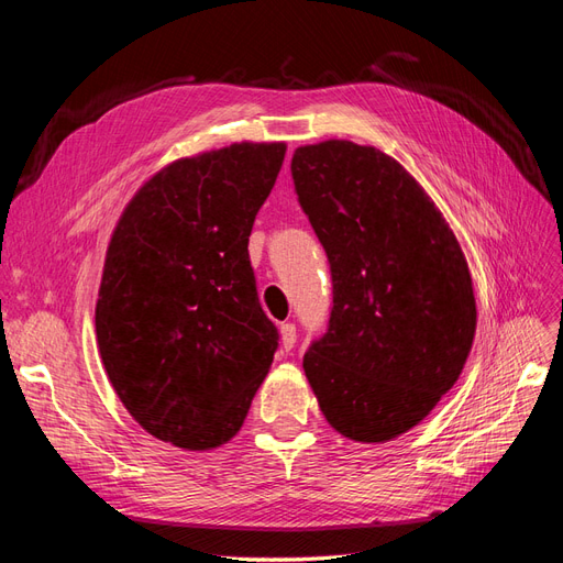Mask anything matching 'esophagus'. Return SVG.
I'll return each mask as SVG.
<instances>
[{"label":"esophagus","instance_id":"obj_1","mask_svg":"<svg viewBox=\"0 0 563 563\" xmlns=\"http://www.w3.org/2000/svg\"><path fill=\"white\" fill-rule=\"evenodd\" d=\"M279 335H282V347H284L286 352L294 350L296 340H298V335H296V323H291V321L282 323V327H279Z\"/></svg>","mask_w":563,"mask_h":563}]
</instances>
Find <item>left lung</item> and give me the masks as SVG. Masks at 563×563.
Returning a JSON list of instances; mask_svg holds the SVG:
<instances>
[{"label": "left lung", "mask_w": 563, "mask_h": 563, "mask_svg": "<svg viewBox=\"0 0 563 563\" xmlns=\"http://www.w3.org/2000/svg\"><path fill=\"white\" fill-rule=\"evenodd\" d=\"M291 176L333 282L329 329L305 352V376L333 430L380 444L416 428L467 362V261L428 192L376 147H298Z\"/></svg>", "instance_id": "1"}]
</instances>
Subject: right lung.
I'll use <instances>...</instances> for the list:
<instances>
[{
  "mask_svg": "<svg viewBox=\"0 0 563 563\" xmlns=\"http://www.w3.org/2000/svg\"><path fill=\"white\" fill-rule=\"evenodd\" d=\"M284 143L178 159L129 201L108 246L96 335L108 378L152 437L209 451L244 424L279 345L249 236Z\"/></svg>",
  "mask_w": 563,
  "mask_h": 563,
  "instance_id": "add662e5",
  "label": "right lung"
}]
</instances>
